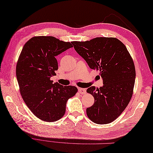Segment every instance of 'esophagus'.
I'll return each instance as SVG.
<instances>
[{
    "label": "esophagus",
    "instance_id": "34e87169",
    "mask_svg": "<svg viewBox=\"0 0 153 153\" xmlns=\"http://www.w3.org/2000/svg\"><path fill=\"white\" fill-rule=\"evenodd\" d=\"M79 92L80 94H85L86 93V89L85 88H78Z\"/></svg>",
    "mask_w": 153,
    "mask_h": 153
}]
</instances>
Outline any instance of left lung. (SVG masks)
Returning a JSON list of instances; mask_svg holds the SVG:
<instances>
[{
	"label": "left lung",
	"instance_id": "1",
	"mask_svg": "<svg viewBox=\"0 0 153 153\" xmlns=\"http://www.w3.org/2000/svg\"><path fill=\"white\" fill-rule=\"evenodd\" d=\"M76 53L91 69L99 71L103 86H92L94 105L86 108L94 123L108 124L120 116L131 99L136 76L133 60L125 45L112 37H97L85 42H71Z\"/></svg>",
	"mask_w": 153,
	"mask_h": 153
}]
</instances>
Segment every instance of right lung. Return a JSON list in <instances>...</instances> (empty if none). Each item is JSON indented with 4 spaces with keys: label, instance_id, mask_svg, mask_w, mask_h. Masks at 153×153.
I'll return each mask as SVG.
<instances>
[{
    "label": "right lung",
    "instance_id": "right-lung-1",
    "mask_svg": "<svg viewBox=\"0 0 153 153\" xmlns=\"http://www.w3.org/2000/svg\"><path fill=\"white\" fill-rule=\"evenodd\" d=\"M73 47L54 36H34L25 43L16 64L20 92L26 105L39 119L54 122L64 116L66 104L77 93L74 86L53 83L58 62L56 56Z\"/></svg>",
    "mask_w": 153,
    "mask_h": 153
}]
</instances>
